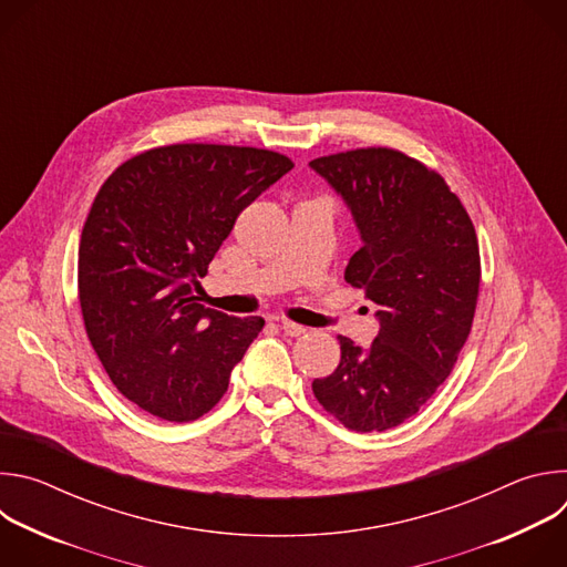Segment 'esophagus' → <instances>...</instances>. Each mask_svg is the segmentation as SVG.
I'll return each instance as SVG.
<instances>
[{
  "mask_svg": "<svg viewBox=\"0 0 567 567\" xmlns=\"http://www.w3.org/2000/svg\"><path fill=\"white\" fill-rule=\"evenodd\" d=\"M278 326H280V330H282L287 337H300V334L307 332L302 326H298V322H291V320H280Z\"/></svg>",
  "mask_w": 567,
  "mask_h": 567,
  "instance_id": "obj_1",
  "label": "esophagus"
}]
</instances>
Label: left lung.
<instances>
[{
    "label": "left lung",
    "mask_w": 567,
    "mask_h": 567,
    "mask_svg": "<svg viewBox=\"0 0 567 567\" xmlns=\"http://www.w3.org/2000/svg\"><path fill=\"white\" fill-rule=\"evenodd\" d=\"M309 168L343 199L361 237L346 280L379 307L372 346L339 337V368L311 388L343 426L388 431L435 394L466 343L480 287L475 228L446 182L396 150L320 156Z\"/></svg>",
    "instance_id": "left-lung-1"
}]
</instances>
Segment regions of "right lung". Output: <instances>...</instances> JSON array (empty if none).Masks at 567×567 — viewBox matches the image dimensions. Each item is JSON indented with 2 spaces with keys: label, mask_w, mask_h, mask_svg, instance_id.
Listing matches in <instances>:
<instances>
[{
  "label": "right lung",
  "mask_w": 567,
  "mask_h": 567,
  "mask_svg": "<svg viewBox=\"0 0 567 567\" xmlns=\"http://www.w3.org/2000/svg\"><path fill=\"white\" fill-rule=\"evenodd\" d=\"M291 168L269 150L179 143L125 161L99 190L80 235V309L138 409L190 422L224 396L265 320L199 305V278L237 215Z\"/></svg>",
  "instance_id": "1"
}]
</instances>
